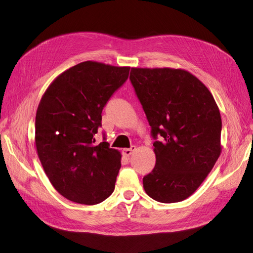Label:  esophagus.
<instances>
[{"mask_svg":"<svg viewBox=\"0 0 253 253\" xmlns=\"http://www.w3.org/2000/svg\"><path fill=\"white\" fill-rule=\"evenodd\" d=\"M135 151H136V146H135V145H132V146L129 147V149H124V151H123V154H124L125 156L128 157V156L132 155V154H133Z\"/></svg>","mask_w":253,"mask_h":253,"instance_id":"obj_1","label":"esophagus"}]
</instances>
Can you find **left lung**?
Wrapping results in <instances>:
<instances>
[{
  "label": "left lung",
  "instance_id": "8db88e82",
  "mask_svg": "<svg viewBox=\"0 0 253 253\" xmlns=\"http://www.w3.org/2000/svg\"><path fill=\"white\" fill-rule=\"evenodd\" d=\"M152 127L156 165L143 188L161 203L193 195L221 155L222 119L212 94L183 69L132 68L129 74Z\"/></svg>",
  "mask_w": 253,
  "mask_h": 253
}]
</instances>
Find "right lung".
I'll return each instance as SVG.
<instances>
[{"label":"right lung","mask_w":253,"mask_h":253,"mask_svg":"<svg viewBox=\"0 0 253 253\" xmlns=\"http://www.w3.org/2000/svg\"><path fill=\"white\" fill-rule=\"evenodd\" d=\"M129 67L84 62L59 74L40 101L36 146L51 184L72 202L94 205L115 188L121 154L95 143L103 107L128 77Z\"/></svg>","instance_id":"add662e5"}]
</instances>
